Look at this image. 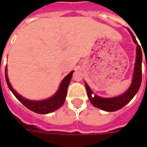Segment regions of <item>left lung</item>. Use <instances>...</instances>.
I'll return each mask as SVG.
<instances>
[{
	"instance_id": "left-lung-1",
	"label": "left lung",
	"mask_w": 147,
	"mask_h": 147,
	"mask_svg": "<svg viewBox=\"0 0 147 147\" xmlns=\"http://www.w3.org/2000/svg\"><path fill=\"white\" fill-rule=\"evenodd\" d=\"M130 32L132 39L134 42L137 45V58H136V63H135L134 72V78L133 82L131 83L130 87L127 92L121 96L115 97L111 98H100L96 95L94 97L92 96V90L90 89L89 87L85 83V88L87 91V94L90 101L94 107L100 108L101 110L106 111H115L117 110L121 109L124 107L128 102H130L132 100V98L138 92L142 82V51L141 48L138 44L136 38Z\"/></svg>"
}]
</instances>
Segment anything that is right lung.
<instances>
[{
	"mask_svg": "<svg viewBox=\"0 0 147 147\" xmlns=\"http://www.w3.org/2000/svg\"><path fill=\"white\" fill-rule=\"evenodd\" d=\"M72 73H73V71H71L69 75H67L65 77L62 83H61V85H60L59 90L52 98L44 100H30L23 98L20 94H17L9 82L7 74V67L5 69V78L8 88H10L13 94H14V96L26 108H28L29 110H30L32 111L38 113V114H48V113H51V112L57 110L63 105L65 97H66L67 89H68V86H69L70 81H71Z\"/></svg>",
	"mask_w": 147,
	"mask_h": 147,
	"instance_id": "right-lung-1",
	"label": "right lung"
}]
</instances>
